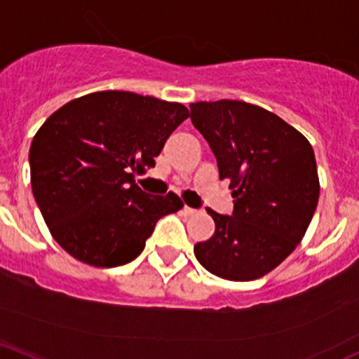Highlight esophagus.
<instances>
[{"instance_id":"esophagus-1","label":"esophagus","mask_w":359,"mask_h":359,"mask_svg":"<svg viewBox=\"0 0 359 359\" xmlns=\"http://www.w3.org/2000/svg\"><path fill=\"white\" fill-rule=\"evenodd\" d=\"M196 211H198V210L191 208V206H187V205H184V208H182V213H184V215H187V217H189V215H194Z\"/></svg>"}]
</instances>
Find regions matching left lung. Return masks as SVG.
Listing matches in <instances>:
<instances>
[{
  "label": "left lung",
  "instance_id": "1",
  "mask_svg": "<svg viewBox=\"0 0 359 359\" xmlns=\"http://www.w3.org/2000/svg\"><path fill=\"white\" fill-rule=\"evenodd\" d=\"M189 115L236 198L232 215L206 210L215 233L196 244V258L225 280L262 278L303 241L318 205L311 144L280 116L244 101L191 103Z\"/></svg>",
  "mask_w": 359,
  "mask_h": 359
}]
</instances>
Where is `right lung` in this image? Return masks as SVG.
Returning <instances> with one entry per match:
<instances>
[{
  "label": "right lung",
  "instance_id": "right-lung-1",
  "mask_svg": "<svg viewBox=\"0 0 359 359\" xmlns=\"http://www.w3.org/2000/svg\"><path fill=\"white\" fill-rule=\"evenodd\" d=\"M189 110L127 90L72 100L36 132L30 184L51 236L70 256L97 269L137 258L161 217L184 206L173 192L146 194L135 173L154 167Z\"/></svg>",
  "mask_w": 359,
  "mask_h": 359
}]
</instances>
